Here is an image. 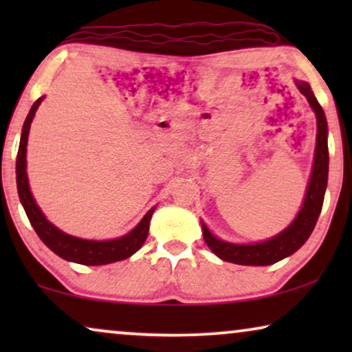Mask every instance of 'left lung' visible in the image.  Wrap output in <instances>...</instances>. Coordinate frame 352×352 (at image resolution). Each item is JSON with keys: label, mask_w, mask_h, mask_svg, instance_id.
<instances>
[{"label": "left lung", "mask_w": 352, "mask_h": 352, "mask_svg": "<svg viewBox=\"0 0 352 352\" xmlns=\"http://www.w3.org/2000/svg\"><path fill=\"white\" fill-rule=\"evenodd\" d=\"M295 85L300 89V93L307 99L317 120L314 163H312L311 177L309 182H307L301 210L298 211L296 218L292 221L290 226H287L282 232L267 240H263V242L254 243L226 242V240L216 237L208 229V226L204 221H200L205 243L223 261L242 264V266H269V264L280 261V259L290 256L305 245L316 228L317 219H319L322 205H324L327 181H329V144H327L329 126H327L324 109L317 102L309 83L295 80Z\"/></svg>", "instance_id": "left-lung-1"}]
</instances>
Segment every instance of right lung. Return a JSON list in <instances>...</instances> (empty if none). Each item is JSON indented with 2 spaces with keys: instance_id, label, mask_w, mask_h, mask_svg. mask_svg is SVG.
<instances>
[{
  "instance_id": "obj_1",
  "label": "right lung",
  "mask_w": 352,
  "mask_h": 352,
  "mask_svg": "<svg viewBox=\"0 0 352 352\" xmlns=\"http://www.w3.org/2000/svg\"><path fill=\"white\" fill-rule=\"evenodd\" d=\"M45 99V96L35 100L28 112L25 123H23L21 144H19L17 162H16V181H17V192L21 204L25 210L27 218L35 229L38 237L46 245L51 252H54L57 256H60L65 261L78 263L83 266H102V264H110L123 261L138 252L146 242L148 234V226H151V218L155 211V206L144 214V218L139 221L136 228L129 230L128 234L122 235L118 239L112 240H88L80 239L75 235L62 232L59 228H56L51 221L43 213L40 206L36 205L33 194L30 190L27 176V142L28 133H30V124L33 122L38 107Z\"/></svg>"
}]
</instances>
